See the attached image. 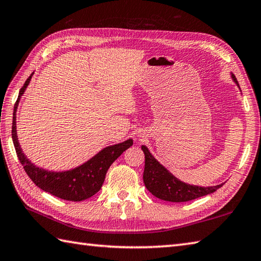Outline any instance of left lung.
Instances as JSON below:
<instances>
[{
	"label": "left lung",
	"instance_id": "1",
	"mask_svg": "<svg viewBox=\"0 0 261 261\" xmlns=\"http://www.w3.org/2000/svg\"><path fill=\"white\" fill-rule=\"evenodd\" d=\"M232 79L238 84L236 76L232 74ZM239 86V84H238ZM145 152V170H143V182L147 190L153 196L168 202H187L192 199L205 196L207 194H212L223 184L201 187L195 185L185 184V182L177 179L174 175H171L163 165H160L152 154L149 152L146 146L141 147Z\"/></svg>",
	"mask_w": 261,
	"mask_h": 261
}]
</instances>
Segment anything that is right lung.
Segmentation results:
<instances>
[{
	"label": "right lung",
	"instance_id": "1",
	"mask_svg": "<svg viewBox=\"0 0 261 261\" xmlns=\"http://www.w3.org/2000/svg\"><path fill=\"white\" fill-rule=\"evenodd\" d=\"M31 77L32 74L28 77L23 87L20 90L18 99L14 104L12 140L20 163L23 166V169L30 177V179L42 191L50 193L51 195L62 199H66V201L81 202L90 198L101 190L110 166L113 164L115 159L121 156L122 152L134 145V141L129 139L122 143H118V145L104 148L88 162L71 170L55 173V171H48L36 167L22 152L15 129V111L18 108L21 95L24 93L27 86L29 85Z\"/></svg>",
	"mask_w": 261,
	"mask_h": 261
}]
</instances>
